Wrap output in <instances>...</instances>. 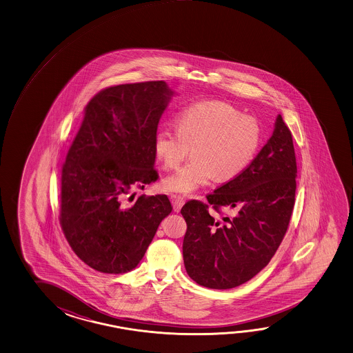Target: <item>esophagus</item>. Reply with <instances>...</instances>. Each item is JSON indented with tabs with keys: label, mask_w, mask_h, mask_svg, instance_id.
<instances>
[{
	"label": "esophagus",
	"mask_w": 353,
	"mask_h": 353,
	"mask_svg": "<svg viewBox=\"0 0 353 353\" xmlns=\"http://www.w3.org/2000/svg\"><path fill=\"white\" fill-rule=\"evenodd\" d=\"M172 203H173L174 210L180 212L181 206L184 205V203H185V199L180 195H172Z\"/></svg>",
	"instance_id": "34e87169"
}]
</instances>
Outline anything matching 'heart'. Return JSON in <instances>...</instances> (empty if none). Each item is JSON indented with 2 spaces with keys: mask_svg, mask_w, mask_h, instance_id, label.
<instances>
[{
  "mask_svg": "<svg viewBox=\"0 0 353 353\" xmlns=\"http://www.w3.org/2000/svg\"><path fill=\"white\" fill-rule=\"evenodd\" d=\"M255 118L220 101L192 104L176 118V128L158 129L154 148L168 169H175L192 149V158L163 180L168 192L190 194L218 181L234 179L248 167L260 144Z\"/></svg>",
  "mask_w": 353,
  "mask_h": 353,
  "instance_id": "1",
  "label": "heart"
}]
</instances>
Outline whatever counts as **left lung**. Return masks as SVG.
Listing matches in <instances>:
<instances>
[{"label":"left lung","mask_w":353,"mask_h":353,"mask_svg":"<svg viewBox=\"0 0 353 353\" xmlns=\"http://www.w3.org/2000/svg\"><path fill=\"white\" fill-rule=\"evenodd\" d=\"M295 149L281 114L256 158L208 203L190 200L181 208L186 221L183 257L188 275L204 288L232 289L270 263L289 228L295 205ZM223 207L237 210L219 222Z\"/></svg>","instance_id":"left-lung-1"}]
</instances>
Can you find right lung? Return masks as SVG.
I'll list each match as a JSON object with an SVG mask.
<instances>
[{"mask_svg": "<svg viewBox=\"0 0 353 353\" xmlns=\"http://www.w3.org/2000/svg\"><path fill=\"white\" fill-rule=\"evenodd\" d=\"M172 96L164 81L119 84L84 108L62 165L59 224L74 254L99 272L134 269L172 212L164 194L128 204L159 178L154 139Z\"/></svg>", "mask_w": 353, "mask_h": 353, "instance_id": "1", "label": "right lung"}]
</instances>
